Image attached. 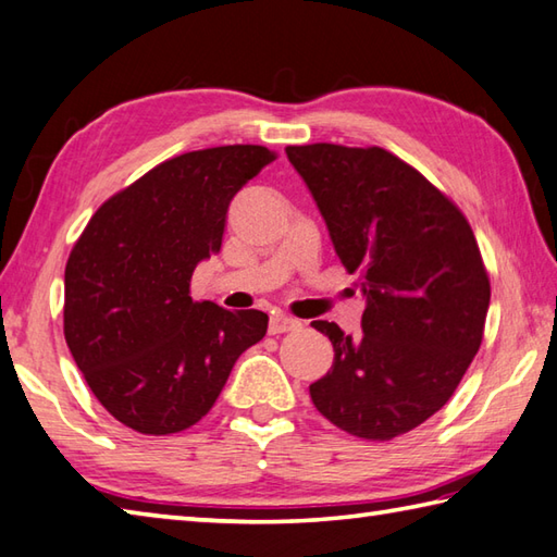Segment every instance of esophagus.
<instances>
[{"mask_svg":"<svg viewBox=\"0 0 557 557\" xmlns=\"http://www.w3.org/2000/svg\"><path fill=\"white\" fill-rule=\"evenodd\" d=\"M300 322L293 320V317L283 314V312H274L269 320V334H286L293 332V329H298Z\"/></svg>","mask_w":557,"mask_h":557,"instance_id":"1","label":"esophagus"}]
</instances>
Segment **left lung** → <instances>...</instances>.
<instances>
[{
    "instance_id": "obj_1",
    "label": "left lung",
    "mask_w": 557,
    "mask_h": 557,
    "mask_svg": "<svg viewBox=\"0 0 557 557\" xmlns=\"http://www.w3.org/2000/svg\"><path fill=\"white\" fill-rule=\"evenodd\" d=\"M348 274L360 271L362 336L317 320L334 362L310 384L326 421L370 442L425 423L483 342L491 281L457 203L401 158L370 146H288Z\"/></svg>"
}]
</instances>
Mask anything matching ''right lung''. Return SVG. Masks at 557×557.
I'll return each mask as SVG.
<instances>
[{
	"mask_svg": "<svg viewBox=\"0 0 557 557\" xmlns=\"http://www.w3.org/2000/svg\"><path fill=\"white\" fill-rule=\"evenodd\" d=\"M276 161L264 146L189 151L156 165L88 221L64 269V338L106 411L141 435L199 423L269 317L191 300L221 249L231 199Z\"/></svg>",
	"mask_w": 557,
	"mask_h": 557,
	"instance_id": "1",
	"label": "right lung"
}]
</instances>
